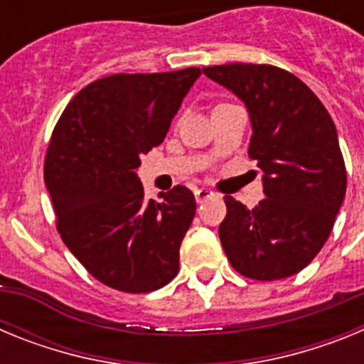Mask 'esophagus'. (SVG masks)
I'll return each instance as SVG.
<instances>
[{
  "label": "esophagus",
  "mask_w": 364,
  "mask_h": 364,
  "mask_svg": "<svg viewBox=\"0 0 364 364\" xmlns=\"http://www.w3.org/2000/svg\"><path fill=\"white\" fill-rule=\"evenodd\" d=\"M211 197H215V193L211 191V189H205V188L195 189V198H197L198 204L204 200H208V198H211Z\"/></svg>",
  "instance_id": "obj_1"
}]
</instances>
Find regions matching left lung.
I'll use <instances>...</instances> for the list:
<instances>
[{"mask_svg": "<svg viewBox=\"0 0 364 364\" xmlns=\"http://www.w3.org/2000/svg\"><path fill=\"white\" fill-rule=\"evenodd\" d=\"M250 112V159L262 169L266 198L253 210L226 197L218 235L244 277L277 281L301 272L332 233L345 200L346 169L337 129L306 83L284 69L255 63L204 67Z\"/></svg>", "mask_w": 364, "mask_h": 364, "instance_id": "left-lung-1", "label": "left lung"}]
</instances>
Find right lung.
<instances>
[{
  "label": "right lung",
  "mask_w": 364,
  "mask_h": 364,
  "mask_svg": "<svg viewBox=\"0 0 364 364\" xmlns=\"http://www.w3.org/2000/svg\"><path fill=\"white\" fill-rule=\"evenodd\" d=\"M200 69L112 74L89 83L58 120L45 184L58 233L100 282L147 294L178 273L180 244L195 217L184 186L146 200L140 154L162 144Z\"/></svg>",
  "instance_id": "1"
}]
</instances>
